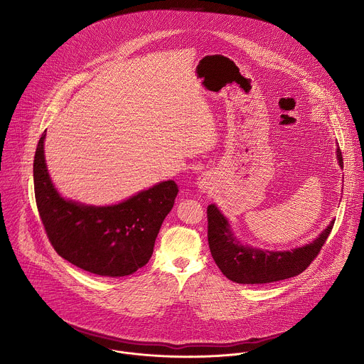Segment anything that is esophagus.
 <instances>
[{
  "label": "esophagus",
  "mask_w": 364,
  "mask_h": 364,
  "mask_svg": "<svg viewBox=\"0 0 364 364\" xmlns=\"http://www.w3.org/2000/svg\"><path fill=\"white\" fill-rule=\"evenodd\" d=\"M211 185H213V182H211L210 175H208V173H203V175H200V176H199L198 186H199V189H200L202 192H208V191H211Z\"/></svg>",
  "instance_id": "34e87169"
}]
</instances>
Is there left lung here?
Instances as JSON below:
<instances>
[{
    "instance_id": "1",
    "label": "left lung",
    "mask_w": 364,
    "mask_h": 364,
    "mask_svg": "<svg viewBox=\"0 0 364 364\" xmlns=\"http://www.w3.org/2000/svg\"><path fill=\"white\" fill-rule=\"evenodd\" d=\"M343 168L341 149L336 150ZM333 221L311 244L284 252L260 251L241 245L230 230L227 218L214 205L208 208V240L210 252L223 274L241 284H262L294 277L315 259L332 231Z\"/></svg>"
}]
</instances>
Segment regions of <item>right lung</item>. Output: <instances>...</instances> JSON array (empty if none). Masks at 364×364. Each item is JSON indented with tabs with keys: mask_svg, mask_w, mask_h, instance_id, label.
Listing matches in <instances>:
<instances>
[{
	"mask_svg": "<svg viewBox=\"0 0 364 364\" xmlns=\"http://www.w3.org/2000/svg\"><path fill=\"white\" fill-rule=\"evenodd\" d=\"M46 132L33 159L35 199L55 252L77 267L120 277L143 267L153 255L156 235L173 208L178 185L165 181L113 206H84L63 199L53 186L45 161Z\"/></svg>",
	"mask_w": 364,
	"mask_h": 364,
	"instance_id": "1",
	"label": "right lung"
}]
</instances>
